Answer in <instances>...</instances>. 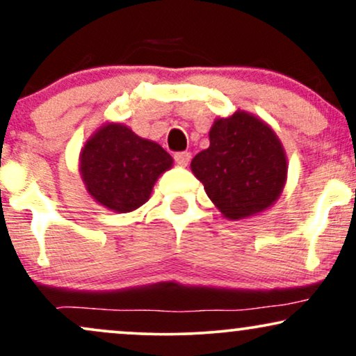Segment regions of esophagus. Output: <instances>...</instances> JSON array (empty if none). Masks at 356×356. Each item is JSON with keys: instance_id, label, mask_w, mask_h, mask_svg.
<instances>
[{"instance_id": "1", "label": "esophagus", "mask_w": 356, "mask_h": 356, "mask_svg": "<svg viewBox=\"0 0 356 356\" xmlns=\"http://www.w3.org/2000/svg\"><path fill=\"white\" fill-rule=\"evenodd\" d=\"M174 161H175V164L186 167L191 161V154L189 152H175L174 154Z\"/></svg>"}]
</instances>
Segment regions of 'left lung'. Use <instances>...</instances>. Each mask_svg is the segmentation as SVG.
<instances>
[{
    "mask_svg": "<svg viewBox=\"0 0 356 356\" xmlns=\"http://www.w3.org/2000/svg\"><path fill=\"white\" fill-rule=\"evenodd\" d=\"M209 140L191 167L222 216L232 220L248 218L280 197L288 172L286 155L263 120L238 110L214 122Z\"/></svg>",
    "mask_w": 356,
    "mask_h": 356,
    "instance_id": "obj_1",
    "label": "left lung"
}]
</instances>
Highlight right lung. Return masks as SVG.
Listing matches in <instances>:
<instances>
[{"instance_id": "1", "label": "right lung", "mask_w": 356, "mask_h": 356, "mask_svg": "<svg viewBox=\"0 0 356 356\" xmlns=\"http://www.w3.org/2000/svg\"><path fill=\"white\" fill-rule=\"evenodd\" d=\"M172 157L155 142L140 138L129 127H102L81 150L80 170L97 202L117 212L140 207Z\"/></svg>"}]
</instances>
